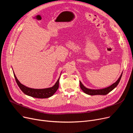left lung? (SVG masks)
I'll list each match as a JSON object with an SVG mask.
<instances>
[{
  "label": "left lung",
  "instance_id": "8db88e82",
  "mask_svg": "<svg viewBox=\"0 0 133 133\" xmlns=\"http://www.w3.org/2000/svg\"><path fill=\"white\" fill-rule=\"evenodd\" d=\"M122 74L120 75V78H118V79L113 84L110 86L109 87H108L107 88H103V89H88L86 87H85L84 86H83L81 81H80V86L81 89L83 90V92L85 93L86 94H87L90 95H107L108 93H109L110 92H111L113 89H114L118 84L119 83L121 76H122Z\"/></svg>",
  "mask_w": 133,
  "mask_h": 133
}]
</instances>
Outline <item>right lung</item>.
<instances>
[{
	"label": "right lung",
	"instance_id": "add662e5",
	"mask_svg": "<svg viewBox=\"0 0 133 133\" xmlns=\"http://www.w3.org/2000/svg\"><path fill=\"white\" fill-rule=\"evenodd\" d=\"M13 74L17 85L19 87L20 89L22 90V92L26 95L33 97H36V98L39 99L48 98V97L52 96L56 92L59 88V82L60 76L57 82L55 83V84L52 87L44 89H33L29 88L22 84L17 79L15 73Z\"/></svg>",
	"mask_w": 133,
	"mask_h": 133
}]
</instances>
